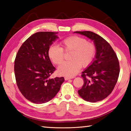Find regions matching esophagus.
Returning a JSON list of instances; mask_svg holds the SVG:
<instances>
[{"label":"esophagus","mask_w":131,"mask_h":131,"mask_svg":"<svg viewBox=\"0 0 131 131\" xmlns=\"http://www.w3.org/2000/svg\"><path fill=\"white\" fill-rule=\"evenodd\" d=\"M72 78H73V77H70L66 76V77H65V80H68L71 79H72Z\"/></svg>","instance_id":"34e87169"}]
</instances>
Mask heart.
Segmentation results:
<instances>
[{"mask_svg":"<svg viewBox=\"0 0 131 131\" xmlns=\"http://www.w3.org/2000/svg\"><path fill=\"white\" fill-rule=\"evenodd\" d=\"M62 47L52 44L48 50L50 59L56 65H59L64 59V51L71 52L69 57L70 61L65 62L58 68V72L63 76H73L82 67H87L94 60L96 53L95 44L78 36H72L63 40Z\"/></svg>","mask_w":131,"mask_h":131,"instance_id":"heart-1","label":"heart"}]
</instances>
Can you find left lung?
<instances>
[{"mask_svg":"<svg viewBox=\"0 0 131 131\" xmlns=\"http://www.w3.org/2000/svg\"><path fill=\"white\" fill-rule=\"evenodd\" d=\"M91 40L96 53L91 64L82 72L84 84L78 93L84 100L96 102L107 97L118 80L119 65L113 49L103 37L91 31H77Z\"/></svg>","mask_w":131,"mask_h":131,"instance_id":"1","label":"left lung"}]
</instances>
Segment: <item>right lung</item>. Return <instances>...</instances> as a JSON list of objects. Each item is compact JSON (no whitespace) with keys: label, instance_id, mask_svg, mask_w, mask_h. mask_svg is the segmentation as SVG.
Wrapping results in <instances>:
<instances>
[{"label":"right lung","instance_id":"1","mask_svg":"<svg viewBox=\"0 0 131 131\" xmlns=\"http://www.w3.org/2000/svg\"><path fill=\"white\" fill-rule=\"evenodd\" d=\"M57 32H39L22 44L14 61L18 88L26 99L37 104L46 103L55 96L65 81L63 77L51 79L55 70L48 55Z\"/></svg>","mask_w":131,"mask_h":131}]
</instances>
